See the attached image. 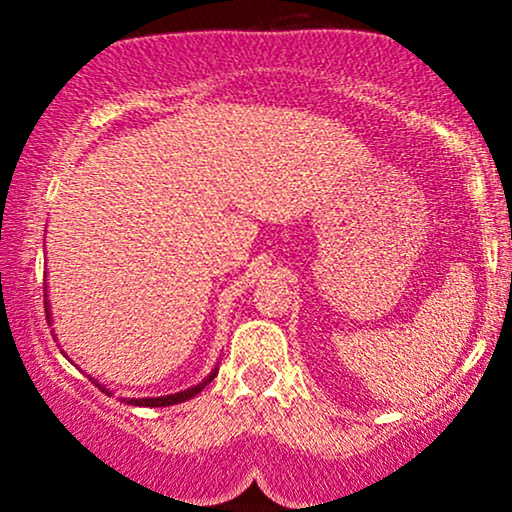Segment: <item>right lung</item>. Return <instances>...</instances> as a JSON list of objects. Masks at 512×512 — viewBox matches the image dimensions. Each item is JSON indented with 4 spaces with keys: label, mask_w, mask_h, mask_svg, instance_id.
<instances>
[{
    "label": "right lung",
    "mask_w": 512,
    "mask_h": 512,
    "mask_svg": "<svg viewBox=\"0 0 512 512\" xmlns=\"http://www.w3.org/2000/svg\"><path fill=\"white\" fill-rule=\"evenodd\" d=\"M48 303V301H45ZM219 373V370H214V373L209 375L207 380H204V383H199V385H195V387H190V390H185V392H178V395H168V397H151V399H127V404H137V407H170V404H178V402H185V399H190V397H195L197 392H202L204 387H207L211 380H214V375Z\"/></svg>",
    "instance_id": "right-lung-1"
}]
</instances>
